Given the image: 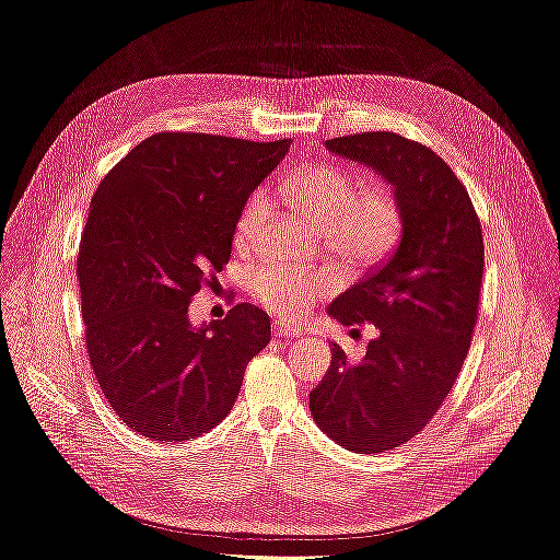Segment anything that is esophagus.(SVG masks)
Returning <instances> with one entry per match:
<instances>
[{"instance_id": "esophagus-1", "label": "esophagus", "mask_w": 560, "mask_h": 560, "mask_svg": "<svg viewBox=\"0 0 560 560\" xmlns=\"http://www.w3.org/2000/svg\"><path fill=\"white\" fill-rule=\"evenodd\" d=\"M301 334H303L301 327L287 325V322H282V319L273 322V336H301Z\"/></svg>"}]
</instances>
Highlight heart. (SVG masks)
Returning <instances> with one entry per match:
<instances>
[{
  "mask_svg": "<svg viewBox=\"0 0 560 560\" xmlns=\"http://www.w3.org/2000/svg\"><path fill=\"white\" fill-rule=\"evenodd\" d=\"M294 208L325 235L327 247L350 264L369 266L385 259L401 238L404 212L387 186L360 191L354 175L338 165H313L284 182ZM268 214L266 191H254L235 226V243H257ZM329 276L303 273L282 264H261L252 273V292L266 308L299 315L329 290Z\"/></svg>",
  "mask_w": 560,
  "mask_h": 560,
  "instance_id": "heart-1",
  "label": "heart"
}]
</instances>
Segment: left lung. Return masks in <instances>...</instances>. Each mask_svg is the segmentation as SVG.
Returning <instances> with one entry per match:
<instances>
[{
	"label": "left lung",
	"instance_id": "1",
	"mask_svg": "<svg viewBox=\"0 0 560 560\" xmlns=\"http://www.w3.org/2000/svg\"><path fill=\"white\" fill-rule=\"evenodd\" d=\"M325 147L378 173L404 212L397 249L327 311L346 327L371 322L378 336L360 364L334 343L327 376L311 393L313 420L336 444L383 453L428 425L460 374L479 313L481 222L430 147L387 130Z\"/></svg>",
	"mask_w": 560,
	"mask_h": 560
}]
</instances>
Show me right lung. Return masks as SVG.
Instances as JSON below:
<instances>
[{
	"mask_svg": "<svg viewBox=\"0 0 560 560\" xmlns=\"http://www.w3.org/2000/svg\"><path fill=\"white\" fill-rule=\"evenodd\" d=\"M290 142L156 132L97 186L77 259L89 360L116 416L151 442L219 425L270 341L252 303L202 327L189 303L229 264L249 194Z\"/></svg>",
	"mask_w": 560,
	"mask_h": 560,
	"instance_id": "right-lung-1",
	"label": "right lung"
}]
</instances>
